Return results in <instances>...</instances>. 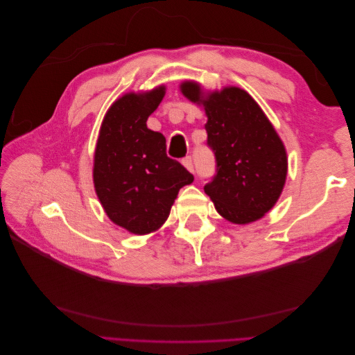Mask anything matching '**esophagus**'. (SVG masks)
Here are the masks:
<instances>
[{"mask_svg": "<svg viewBox=\"0 0 355 355\" xmlns=\"http://www.w3.org/2000/svg\"><path fill=\"white\" fill-rule=\"evenodd\" d=\"M182 164H184L191 173H194V161H192L191 157H185L184 159H182Z\"/></svg>", "mask_w": 355, "mask_h": 355, "instance_id": "1", "label": "esophagus"}]
</instances>
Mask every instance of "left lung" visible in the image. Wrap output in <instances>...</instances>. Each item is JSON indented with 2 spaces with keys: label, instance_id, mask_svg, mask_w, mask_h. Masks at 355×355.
<instances>
[{
  "label": "left lung",
  "instance_id": "obj_1",
  "mask_svg": "<svg viewBox=\"0 0 355 355\" xmlns=\"http://www.w3.org/2000/svg\"><path fill=\"white\" fill-rule=\"evenodd\" d=\"M191 102L204 106L207 145L216 175L204 185L218 213L232 223H250L270 211L287 176L286 149L252 96L239 87L204 94L194 81L180 84Z\"/></svg>",
  "mask_w": 355,
  "mask_h": 355
}]
</instances>
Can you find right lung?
<instances>
[{
    "mask_svg": "<svg viewBox=\"0 0 355 355\" xmlns=\"http://www.w3.org/2000/svg\"><path fill=\"white\" fill-rule=\"evenodd\" d=\"M164 85L146 93H127L106 112L94 151L93 182L108 218L137 235L166 222L182 187L194 176L166 154V137L149 130Z\"/></svg>",
    "mask_w": 355,
    "mask_h": 355,
    "instance_id": "1",
    "label": "right lung"
}]
</instances>
